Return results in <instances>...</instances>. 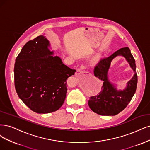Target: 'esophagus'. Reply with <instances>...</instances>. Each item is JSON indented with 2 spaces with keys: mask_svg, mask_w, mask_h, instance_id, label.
<instances>
[{
  "mask_svg": "<svg viewBox=\"0 0 150 150\" xmlns=\"http://www.w3.org/2000/svg\"><path fill=\"white\" fill-rule=\"evenodd\" d=\"M84 71L82 70H79L78 71H77V73L76 74H79V73H84Z\"/></svg>",
  "mask_w": 150,
  "mask_h": 150,
  "instance_id": "1",
  "label": "esophagus"
}]
</instances>
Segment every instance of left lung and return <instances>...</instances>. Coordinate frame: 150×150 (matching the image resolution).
Segmentation results:
<instances>
[{
    "mask_svg": "<svg viewBox=\"0 0 150 150\" xmlns=\"http://www.w3.org/2000/svg\"><path fill=\"white\" fill-rule=\"evenodd\" d=\"M118 55H122L127 59L135 72L132 80L127 83L126 89L118 91L108 79V71L110 62ZM94 75L103 81L101 90L97 95L90 96L88 106L93 112L103 116H114L127 107L137 90L138 77L135 60L128 47L116 51L108 57L101 59L94 68Z\"/></svg>",
    "mask_w": 150,
    "mask_h": 150,
    "instance_id": "left-lung-1",
    "label": "left lung"
}]
</instances>
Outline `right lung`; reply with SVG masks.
Wrapping results in <instances>:
<instances>
[{
    "label": "right lung",
    "mask_w": 150,
    "mask_h": 150,
    "mask_svg": "<svg viewBox=\"0 0 150 150\" xmlns=\"http://www.w3.org/2000/svg\"><path fill=\"white\" fill-rule=\"evenodd\" d=\"M43 35L27 42L16 58L14 82L18 97L33 112L49 113L59 110L67 93V79L75 70L53 57Z\"/></svg>",
    "instance_id": "obj_1"
}]
</instances>
